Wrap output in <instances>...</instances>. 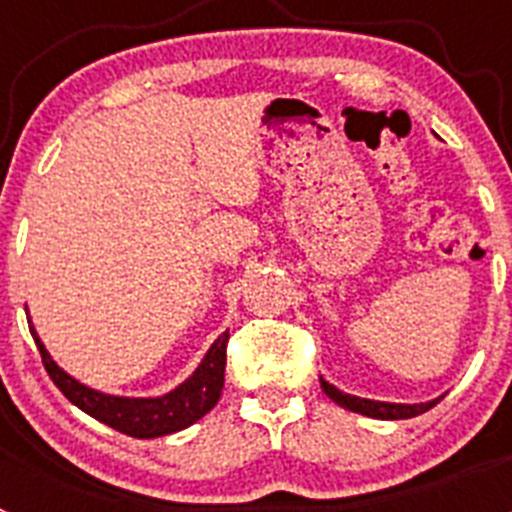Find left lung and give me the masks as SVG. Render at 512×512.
Returning a JSON list of instances; mask_svg holds the SVG:
<instances>
[{
  "mask_svg": "<svg viewBox=\"0 0 512 512\" xmlns=\"http://www.w3.org/2000/svg\"><path fill=\"white\" fill-rule=\"evenodd\" d=\"M323 384V392L330 397L333 402H338L341 408L354 410V413L369 415V418H379V420H405V418H415V415L425 413V410H431L438 400L425 402V405H395V402H374V400H364V397H354L346 395V392L336 390L333 384H328L325 379H320Z\"/></svg>",
  "mask_w": 512,
  "mask_h": 512,
  "instance_id": "obj_1",
  "label": "left lung"
}]
</instances>
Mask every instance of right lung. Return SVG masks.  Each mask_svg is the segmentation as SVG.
Instances as JSON below:
<instances>
[{
  "mask_svg": "<svg viewBox=\"0 0 512 512\" xmlns=\"http://www.w3.org/2000/svg\"><path fill=\"white\" fill-rule=\"evenodd\" d=\"M33 333L38 351L43 356V366L48 377L53 379L58 390L66 395V400L74 402L76 408L84 410L87 415L97 418L99 423L110 425L115 431L125 433L133 438H158L169 436V433L182 431L187 425L197 423L202 415L210 413L220 400L225 382V361H228V330L217 338L210 346L197 372L174 392L164 397H153V400H130V397H112L102 395L97 390H89L74 377L63 372L61 366L51 359L45 351L40 338Z\"/></svg>",
  "mask_w": 512,
  "mask_h": 512,
  "instance_id": "add662e5",
  "label": "right lung"
}]
</instances>
